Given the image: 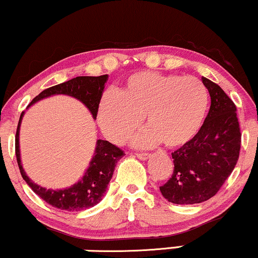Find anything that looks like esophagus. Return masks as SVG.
<instances>
[{
	"label": "esophagus",
	"instance_id": "34e87169",
	"mask_svg": "<svg viewBox=\"0 0 258 258\" xmlns=\"http://www.w3.org/2000/svg\"><path fill=\"white\" fill-rule=\"evenodd\" d=\"M135 156H136V157H138V158H139V159H141V160H146V159L148 158V157H150V154H148V153H146V152H145V153H136V154H135Z\"/></svg>",
	"mask_w": 258,
	"mask_h": 258
}]
</instances>
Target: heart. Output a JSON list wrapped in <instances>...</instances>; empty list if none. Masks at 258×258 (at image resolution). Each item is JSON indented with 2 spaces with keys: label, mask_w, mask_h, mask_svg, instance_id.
Segmentation results:
<instances>
[{
  "label": "heart",
  "mask_w": 258,
  "mask_h": 258,
  "mask_svg": "<svg viewBox=\"0 0 258 258\" xmlns=\"http://www.w3.org/2000/svg\"><path fill=\"white\" fill-rule=\"evenodd\" d=\"M209 107L207 87L196 77L138 72L120 88L107 92L99 105V124L108 140L124 144L146 118L148 129L136 140L138 146L162 141L176 148L201 132Z\"/></svg>",
  "instance_id": "heart-1"
}]
</instances>
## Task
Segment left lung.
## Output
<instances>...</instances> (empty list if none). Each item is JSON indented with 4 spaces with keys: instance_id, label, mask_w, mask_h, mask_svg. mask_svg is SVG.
<instances>
[{
    "instance_id": "left-lung-1",
    "label": "left lung",
    "mask_w": 258,
    "mask_h": 258,
    "mask_svg": "<svg viewBox=\"0 0 258 258\" xmlns=\"http://www.w3.org/2000/svg\"><path fill=\"white\" fill-rule=\"evenodd\" d=\"M211 106L198 135L171 153L174 172L159 187L174 204H197L219 192L232 174L240 152L237 106L219 84L202 77Z\"/></svg>"
}]
</instances>
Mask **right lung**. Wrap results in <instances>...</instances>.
<instances>
[{"instance_id":"right-lung-1","label":"right lung","mask_w":258,"mask_h":258,"mask_svg":"<svg viewBox=\"0 0 258 258\" xmlns=\"http://www.w3.org/2000/svg\"><path fill=\"white\" fill-rule=\"evenodd\" d=\"M107 81V75L99 76V77H90V76H81V77L72 78L68 82L57 84V86L47 88L43 92L39 93L35 99L30 102V105L35 104L38 100L48 98L54 94H66L74 96L83 102L92 112L93 118L98 116L99 104L104 92L105 83ZM29 105V106H30ZM24 112H21L19 123H18L17 134H15V156L19 165L21 176L26 181V183L31 187L36 195L41 197L45 203L51 207L61 209L68 211H81L84 209H89L96 205L104 197L107 184L113 175L117 162L124 156V151L117 147L116 145L106 140H98L94 157L90 162L89 168L84 174V176L75 183L74 186L66 189H45L38 184L33 183L26 176L20 162L19 151V128L21 118Z\"/></svg>"}]
</instances>
